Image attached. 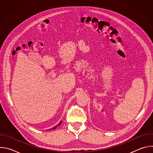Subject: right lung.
Instances as JSON below:
<instances>
[{
    "label": "right lung",
    "mask_w": 153,
    "mask_h": 153,
    "mask_svg": "<svg viewBox=\"0 0 153 153\" xmlns=\"http://www.w3.org/2000/svg\"><path fill=\"white\" fill-rule=\"evenodd\" d=\"M61 123H62V121H60V123H59V124H58L57 126H56L53 127V128H51V129H50L49 130H51V129H56V128H57V127L59 125H60L61 124Z\"/></svg>",
    "instance_id": "obj_1"
}]
</instances>
